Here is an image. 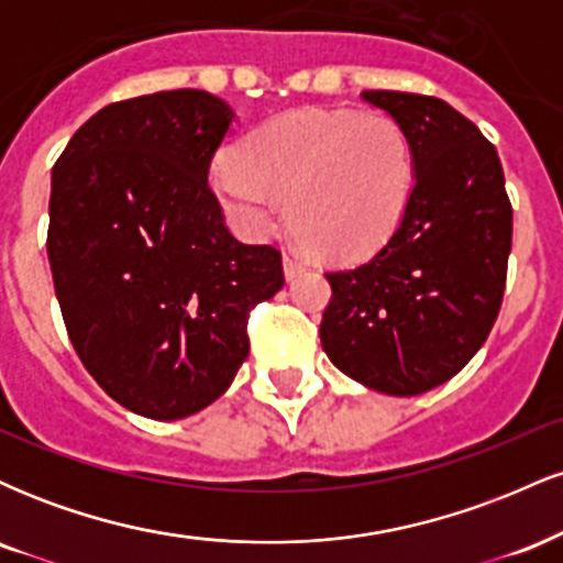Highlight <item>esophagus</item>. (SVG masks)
Returning <instances> with one entry per match:
<instances>
[{
    "mask_svg": "<svg viewBox=\"0 0 563 563\" xmlns=\"http://www.w3.org/2000/svg\"><path fill=\"white\" fill-rule=\"evenodd\" d=\"M303 269H307V264H303L301 260H296V256H290V254L283 256V275H286L288 283L296 280Z\"/></svg>",
    "mask_w": 563,
    "mask_h": 563,
    "instance_id": "obj_1",
    "label": "esophagus"
}]
</instances>
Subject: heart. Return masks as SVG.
<instances>
[{
  "mask_svg": "<svg viewBox=\"0 0 563 563\" xmlns=\"http://www.w3.org/2000/svg\"><path fill=\"white\" fill-rule=\"evenodd\" d=\"M416 164L410 140L384 113L296 108L222 156L211 187L238 230L264 238L288 200L290 230L331 262H354L389 241L405 214Z\"/></svg>",
  "mask_w": 563,
  "mask_h": 563,
  "instance_id": "1",
  "label": "heart"
}]
</instances>
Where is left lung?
Segmentation results:
<instances>
[{"instance_id": "1", "label": "left lung", "mask_w": 563, "mask_h": 563, "mask_svg": "<svg viewBox=\"0 0 563 563\" xmlns=\"http://www.w3.org/2000/svg\"><path fill=\"white\" fill-rule=\"evenodd\" d=\"M410 140L405 214L373 256L328 273L320 341L367 389L416 397L479 352L500 312L514 211L497 151L444 100L367 89Z\"/></svg>"}]
</instances>
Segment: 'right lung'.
Listing matches in <instances>:
<instances>
[{"label": "right lung", "instance_id": "right-lung-1", "mask_svg": "<svg viewBox=\"0 0 563 563\" xmlns=\"http://www.w3.org/2000/svg\"><path fill=\"white\" fill-rule=\"evenodd\" d=\"M238 115L203 89L97 111L57 158L47 256L70 344L108 397L179 421L230 389L280 254L224 228L209 166Z\"/></svg>", "mask_w": 563, "mask_h": 563}]
</instances>
